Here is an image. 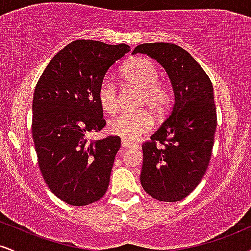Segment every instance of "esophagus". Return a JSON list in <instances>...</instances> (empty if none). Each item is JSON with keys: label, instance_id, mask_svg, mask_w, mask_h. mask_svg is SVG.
<instances>
[{"label": "esophagus", "instance_id": "obj_1", "mask_svg": "<svg viewBox=\"0 0 251 251\" xmlns=\"http://www.w3.org/2000/svg\"><path fill=\"white\" fill-rule=\"evenodd\" d=\"M122 146L124 149H128V148H135V144L131 143V142H127V140H124L122 139Z\"/></svg>", "mask_w": 251, "mask_h": 251}]
</instances>
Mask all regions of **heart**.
<instances>
[{
    "instance_id": "heart-1",
    "label": "heart",
    "mask_w": 251,
    "mask_h": 251,
    "mask_svg": "<svg viewBox=\"0 0 251 251\" xmlns=\"http://www.w3.org/2000/svg\"><path fill=\"white\" fill-rule=\"evenodd\" d=\"M122 76L129 85L140 89L138 108H148L155 116H162L171 106L172 94L168 85L159 80L157 66L145 57L129 60L122 70ZM98 101L103 112L113 114L118 109L117 85L105 77L98 87ZM153 117L144 109L137 113H123L108 123V132L124 140H137L153 127Z\"/></svg>"
}]
</instances>
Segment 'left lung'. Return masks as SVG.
<instances>
[{"label":"left lung","instance_id":"8db88e82","mask_svg":"<svg viewBox=\"0 0 251 251\" xmlns=\"http://www.w3.org/2000/svg\"><path fill=\"white\" fill-rule=\"evenodd\" d=\"M146 54L165 68L175 102L160 127L143 144L140 183L162 201L191 194L205 175L212 154L217 114L208 74L175 43H142L132 54Z\"/></svg>","mask_w":251,"mask_h":251}]
</instances>
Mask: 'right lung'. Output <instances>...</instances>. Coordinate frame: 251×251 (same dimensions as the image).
<instances>
[{
  "label": "right lung",
  "mask_w": 251,
  "mask_h": 251,
  "mask_svg": "<svg viewBox=\"0 0 251 251\" xmlns=\"http://www.w3.org/2000/svg\"><path fill=\"white\" fill-rule=\"evenodd\" d=\"M129 50L125 43L76 40L50 60L36 83L31 133L37 163L50 191L70 205L94 203L108 189L120 138L92 142L87 134L105 127L98 87Z\"/></svg>",
  "instance_id": "1"
}]
</instances>
